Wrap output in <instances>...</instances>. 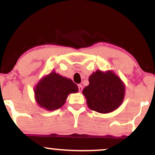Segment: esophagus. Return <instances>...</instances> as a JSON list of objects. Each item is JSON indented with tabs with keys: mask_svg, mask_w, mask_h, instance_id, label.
<instances>
[{
	"mask_svg": "<svg viewBox=\"0 0 155 155\" xmlns=\"http://www.w3.org/2000/svg\"><path fill=\"white\" fill-rule=\"evenodd\" d=\"M78 87H79V92L82 91V90H83L82 85H81V84H79V85H78Z\"/></svg>",
	"mask_w": 155,
	"mask_h": 155,
	"instance_id": "34e87169",
	"label": "esophagus"
}]
</instances>
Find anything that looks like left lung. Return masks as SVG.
<instances>
[{
  "label": "left lung",
  "mask_w": 155,
  "mask_h": 155,
  "mask_svg": "<svg viewBox=\"0 0 155 155\" xmlns=\"http://www.w3.org/2000/svg\"><path fill=\"white\" fill-rule=\"evenodd\" d=\"M89 81L82 93L90 109L107 114L117 109L122 104L125 85L112 71L97 70L90 76Z\"/></svg>",
  "instance_id": "8db88e82"
}]
</instances>
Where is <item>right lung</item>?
Wrapping results in <instances>:
<instances>
[{"instance_id":"right-lung-1","label":"right lung","mask_w":155,"mask_h":155,"mask_svg":"<svg viewBox=\"0 0 155 155\" xmlns=\"http://www.w3.org/2000/svg\"><path fill=\"white\" fill-rule=\"evenodd\" d=\"M78 86L71 79L54 71L43 76L34 88L35 99L40 107L54 111L65 104L68 95L78 92Z\"/></svg>"}]
</instances>
